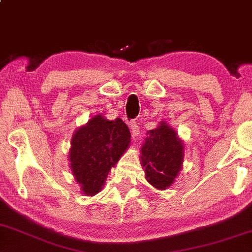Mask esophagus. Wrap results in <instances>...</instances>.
Instances as JSON below:
<instances>
[{"label": "esophagus", "mask_w": 252, "mask_h": 252, "mask_svg": "<svg viewBox=\"0 0 252 252\" xmlns=\"http://www.w3.org/2000/svg\"><path fill=\"white\" fill-rule=\"evenodd\" d=\"M131 133H132L133 140H138L140 132H139V126H138V123H136V121H134V123H132V125H131Z\"/></svg>", "instance_id": "1"}]
</instances>
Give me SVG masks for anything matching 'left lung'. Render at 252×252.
I'll return each mask as SVG.
<instances>
[{
	"mask_svg": "<svg viewBox=\"0 0 252 252\" xmlns=\"http://www.w3.org/2000/svg\"><path fill=\"white\" fill-rule=\"evenodd\" d=\"M147 135L140 150V163L147 182L163 190L173 185L181 172L185 146L166 121H161Z\"/></svg>",
	"mask_w": 252,
	"mask_h": 252,
	"instance_id": "1",
	"label": "left lung"
}]
</instances>
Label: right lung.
<instances>
[{
  "instance_id": "1",
  "label": "right lung",
  "mask_w": 252,
  "mask_h": 252,
  "mask_svg": "<svg viewBox=\"0 0 252 252\" xmlns=\"http://www.w3.org/2000/svg\"><path fill=\"white\" fill-rule=\"evenodd\" d=\"M131 142V132L120 118L108 120L102 114L92 117L72 134L67 159L74 181L86 196H94L105 186L112 167Z\"/></svg>"
}]
</instances>
